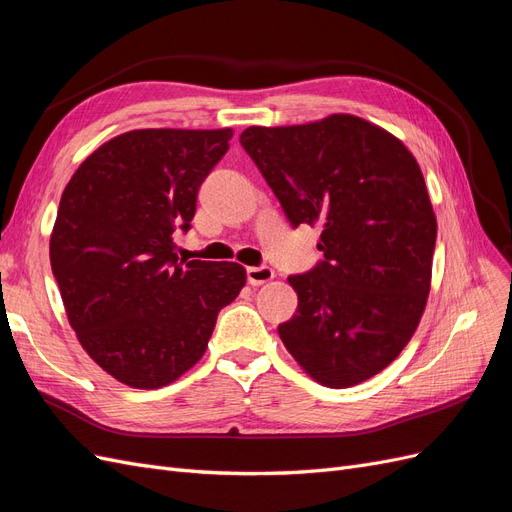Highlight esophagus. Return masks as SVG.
<instances>
[{"label": "esophagus", "instance_id": "esophagus-1", "mask_svg": "<svg viewBox=\"0 0 512 512\" xmlns=\"http://www.w3.org/2000/svg\"><path fill=\"white\" fill-rule=\"evenodd\" d=\"M245 275H248V281L252 286H260V284H267V281H271L275 273L271 267H267V264H260V267L245 269Z\"/></svg>", "mask_w": 512, "mask_h": 512}]
</instances>
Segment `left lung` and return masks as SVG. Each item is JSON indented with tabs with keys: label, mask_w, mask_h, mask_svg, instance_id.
Listing matches in <instances>:
<instances>
[{
	"label": "left lung",
	"mask_w": 512,
	"mask_h": 512,
	"mask_svg": "<svg viewBox=\"0 0 512 512\" xmlns=\"http://www.w3.org/2000/svg\"><path fill=\"white\" fill-rule=\"evenodd\" d=\"M239 142L290 224L324 228V258L288 277L298 309L281 341L322 385L377 375L411 341L430 292L436 218L413 154L349 114L250 127Z\"/></svg>",
	"instance_id": "8db88e82"
}]
</instances>
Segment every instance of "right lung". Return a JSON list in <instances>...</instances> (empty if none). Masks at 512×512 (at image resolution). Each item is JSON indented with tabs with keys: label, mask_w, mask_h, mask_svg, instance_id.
I'll return each instance as SVG.
<instances>
[{
	"label": "right lung",
	"mask_w": 512,
	"mask_h": 512,
	"mask_svg": "<svg viewBox=\"0 0 512 512\" xmlns=\"http://www.w3.org/2000/svg\"><path fill=\"white\" fill-rule=\"evenodd\" d=\"M231 129L118 135L63 190L50 264L69 324L105 373L139 390L184 375L205 354L218 313L245 286L237 262L180 260L197 195Z\"/></svg>",
	"instance_id": "right-lung-1"
}]
</instances>
